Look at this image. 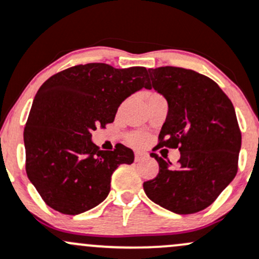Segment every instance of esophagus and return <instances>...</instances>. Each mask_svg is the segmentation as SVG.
I'll use <instances>...</instances> for the list:
<instances>
[{
    "mask_svg": "<svg viewBox=\"0 0 259 259\" xmlns=\"http://www.w3.org/2000/svg\"><path fill=\"white\" fill-rule=\"evenodd\" d=\"M146 156H148V155H146L145 152H140V151H137V152H135V161H140V160L145 159Z\"/></svg>",
    "mask_w": 259,
    "mask_h": 259,
    "instance_id": "1",
    "label": "esophagus"
}]
</instances>
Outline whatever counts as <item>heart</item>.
Listing matches in <instances>:
<instances>
[{
    "label": "heart",
    "instance_id": "b5f03b06",
    "mask_svg": "<svg viewBox=\"0 0 259 259\" xmlns=\"http://www.w3.org/2000/svg\"><path fill=\"white\" fill-rule=\"evenodd\" d=\"M148 141V138L143 134H134L130 137V143L135 146H144Z\"/></svg>",
    "mask_w": 259,
    "mask_h": 259
}]
</instances>
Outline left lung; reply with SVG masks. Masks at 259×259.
Returning <instances> with one entry per match:
<instances>
[{"mask_svg": "<svg viewBox=\"0 0 259 259\" xmlns=\"http://www.w3.org/2000/svg\"><path fill=\"white\" fill-rule=\"evenodd\" d=\"M151 84L167 102L160 145L180 150L172 166L156 154L159 174L144 182L146 196L168 211L190 214L208 207L237 174L241 150L235 108L206 75L178 67L149 69Z\"/></svg>", "mask_w": 259, "mask_h": 259, "instance_id": "left-lung-1", "label": "left lung"}]
</instances>
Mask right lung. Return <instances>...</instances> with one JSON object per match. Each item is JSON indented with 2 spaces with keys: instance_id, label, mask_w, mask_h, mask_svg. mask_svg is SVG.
<instances>
[{
  "instance_id": "add662e5",
  "label": "right lung",
  "mask_w": 259,
  "mask_h": 259,
  "mask_svg": "<svg viewBox=\"0 0 259 259\" xmlns=\"http://www.w3.org/2000/svg\"><path fill=\"white\" fill-rule=\"evenodd\" d=\"M148 72L80 64L38 89L23 133L26 172L50 207L64 214L95 207L109 195L115 168L134 162V152L121 144L114 151L100 150L92 132L113 122L127 97L149 89Z\"/></svg>"
}]
</instances>
